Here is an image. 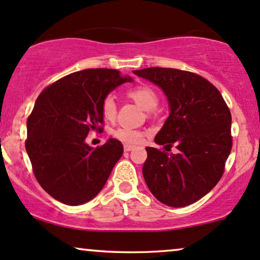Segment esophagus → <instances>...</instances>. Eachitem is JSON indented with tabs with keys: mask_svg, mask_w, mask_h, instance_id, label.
Masks as SVG:
<instances>
[{
	"mask_svg": "<svg viewBox=\"0 0 260 260\" xmlns=\"http://www.w3.org/2000/svg\"><path fill=\"white\" fill-rule=\"evenodd\" d=\"M134 148H135V147H134V146H131V145H125V146H124V151H125V152L133 151Z\"/></svg>",
	"mask_w": 260,
	"mask_h": 260,
	"instance_id": "obj_1",
	"label": "esophagus"
}]
</instances>
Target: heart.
I'll list each match as a JSON object with an SVG mask.
<instances>
[{"label":"heart","mask_w":260,"mask_h":260,"mask_svg":"<svg viewBox=\"0 0 260 260\" xmlns=\"http://www.w3.org/2000/svg\"><path fill=\"white\" fill-rule=\"evenodd\" d=\"M127 96L146 111H153L159 103L158 93L155 92L153 87L148 86V85H140V86L130 88L127 91ZM117 102H115L114 97L107 96L106 99H103L101 103V113L107 121H114L117 118ZM113 136L126 145H140L143 141L145 133L141 130L129 129V127H119L113 131Z\"/></svg>","instance_id":"b5f03b06"}]
</instances>
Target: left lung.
I'll return each instance as SVG.
<instances>
[{"instance_id": "obj_1", "label": "left lung", "mask_w": 260, "mask_h": 260, "mask_svg": "<svg viewBox=\"0 0 260 260\" xmlns=\"http://www.w3.org/2000/svg\"><path fill=\"white\" fill-rule=\"evenodd\" d=\"M159 86L170 114L154 141L175 146L176 153L146 147L142 173L149 191L174 208L206 196L221 179L233 147L231 113L212 82L194 73L173 68L134 70Z\"/></svg>"}]
</instances>
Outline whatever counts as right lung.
Instances as JSON below:
<instances>
[{
    "instance_id": "add662e5",
    "label": "right lung",
    "mask_w": 260,
    "mask_h": 260,
    "mask_svg": "<svg viewBox=\"0 0 260 260\" xmlns=\"http://www.w3.org/2000/svg\"><path fill=\"white\" fill-rule=\"evenodd\" d=\"M115 69H85L63 76L39 94L26 121L25 148L41 187L54 200L79 206L99 194L123 155L120 141L91 147L88 131H102L101 103L124 82Z\"/></svg>"
}]
</instances>
